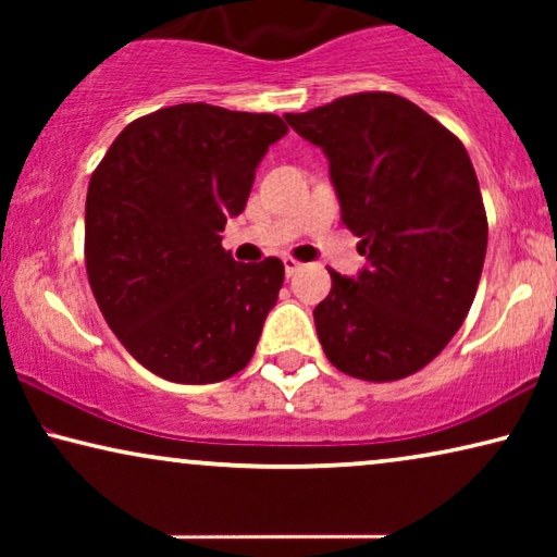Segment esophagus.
<instances>
[{"label": "esophagus", "instance_id": "1", "mask_svg": "<svg viewBox=\"0 0 557 557\" xmlns=\"http://www.w3.org/2000/svg\"><path fill=\"white\" fill-rule=\"evenodd\" d=\"M284 269H286V276H294V273L301 269V263H299V261H296V258H292V256H286V258H284Z\"/></svg>", "mask_w": 557, "mask_h": 557}]
</instances>
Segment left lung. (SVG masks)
<instances>
[{"label": "left lung", "mask_w": 557, "mask_h": 557, "mask_svg": "<svg viewBox=\"0 0 557 557\" xmlns=\"http://www.w3.org/2000/svg\"><path fill=\"white\" fill-rule=\"evenodd\" d=\"M288 126L322 147L342 223L368 265L314 309L326 360L391 383L425 368L467 319L486 256V212L463 144L408 98L368 90Z\"/></svg>", "instance_id": "obj_1"}]
</instances>
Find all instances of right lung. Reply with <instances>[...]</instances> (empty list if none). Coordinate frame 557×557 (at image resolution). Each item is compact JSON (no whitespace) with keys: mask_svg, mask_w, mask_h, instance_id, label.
<instances>
[{"mask_svg":"<svg viewBox=\"0 0 557 557\" xmlns=\"http://www.w3.org/2000/svg\"><path fill=\"white\" fill-rule=\"evenodd\" d=\"M286 132L276 113L180 103L132 121L96 166L88 281L111 332L154 375L220 383L253 357L284 263L233 261L220 233Z\"/></svg>","mask_w":557,"mask_h":557,"instance_id":"obj_1","label":"right lung"}]
</instances>
